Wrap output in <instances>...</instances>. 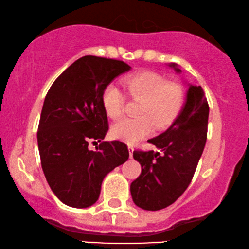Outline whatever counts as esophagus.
<instances>
[{
  "label": "esophagus",
  "instance_id": "34e87169",
  "mask_svg": "<svg viewBox=\"0 0 249 249\" xmlns=\"http://www.w3.org/2000/svg\"><path fill=\"white\" fill-rule=\"evenodd\" d=\"M133 150H134L133 146H132V144H128V153H130L131 159H132V157H133Z\"/></svg>",
  "mask_w": 249,
  "mask_h": 249
}]
</instances>
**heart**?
Returning a JSON list of instances; mask_svg holds the SVG:
<instances>
[{
	"label": "heart",
	"instance_id": "1",
	"mask_svg": "<svg viewBox=\"0 0 249 249\" xmlns=\"http://www.w3.org/2000/svg\"><path fill=\"white\" fill-rule=\"evenodd\" d=\"M128 94L132 99L140 100L137 114L139 117L126 118L112 126L116 139L134 143L153 131L163 130L180 114L185 101L184 89L176 83H166L161 74L143 71L126 78ZM125 97L115 84H109L102 94V103L107 115L117 119L124 112Z\"/></svg>",
	"mask_w": 249,
	"mask_h": 249
}]
</instances>
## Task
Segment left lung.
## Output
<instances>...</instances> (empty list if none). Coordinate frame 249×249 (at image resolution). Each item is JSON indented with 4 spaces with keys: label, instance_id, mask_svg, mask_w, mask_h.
<instances>
[{
    "label": "left lung",
    "instance_id": "obj_1",
    "mask_svg": "<svg viewBox=\"0 0 249 249\" xmlns=\"http://www.w3.org/2000/svg\"><path fill=\"white\" fill-rule=\"evenodd\" d=\"M170 67L180 72L177 64ZM209 106L201 86L190 85L186 101L165 132L148 140L159 152L134 150L141 175L132 181L133 202L144 210H161L186 191L207 141Z\"/></svg>",
    "mask_w": 249,
    "mask_h": 249
}]
</instances>
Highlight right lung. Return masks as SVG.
Returning <instances> with one entry per match:
<instances>
[{"instance_id":"add662e5","label":"right lung","mask_w":249,"mask_h":249,"mask_svg":"<svg viewBox=\"0 0 249 249\" xmlns=\"http://www.w3.org/2000/svg\"><path fill=\"white\" fill-rule=\"evenodd\" d=\"M130 69L117 59L84 56L47 93L37 127L41 166L52 191L69 207L95 203L103 178L127 161V146L121 141H103L95 152L88 144L105 139L109 130L103 90Z\"/></svg>"}]
</instances>
